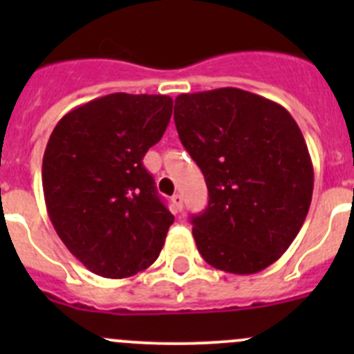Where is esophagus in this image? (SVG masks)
I'll use <instances>...</instances> for the list:
<instances>
[{
  "mask_svg": "<svg viewBox=\"0 0 354 354\" xmlns=\"http://www.w3.org/2000/svg\"><path fill=\"white\" fill-rule=\"evenodd\" d=\"M171 205H173L174 212H181V210H183V197H181L180 194L173 195V197H171Z\"/></svg>",
  "mask_w": 354,
  "mask_h": 354,
  "instance_id": "obj_1",
  "label": "esophagus"
}]
</instances>
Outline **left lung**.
Segmentation results:
<instances>
[{
  "label": "left lung",
  "instance_id": "1",
  "mask_svg": "<svg viewBox=\"0 0 354 354\" xmlns=\"http://www.w3.org/2000/svg\"><path fill=\"white\" fill-rule=\"evenodd\" d=\"M174 102L180 140L209 190L205 210L190 217L200 255L224 272H260L289 248L312 202L301 130L283 106L241 88Z\"/></svg>",
  "mask_w": 354,
  "mask_h": 354
}]
</instances>
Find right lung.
Listing matches in <instances>:
<instances>
[{"label":"right lung","mask_w":354,"mask_h":354,"mask_svg":"<svg viewBox=\"0 0 354 354\" xmlns=\"http://www.w3.org/2000/svg\"><path fill=\"white\" fill-rule=\"evenodd\" d=\"M173 114L167 95H104L66 113L42 159L49 219L91 272L123 279L156 262L174 216L144 156Z\"/></svg>","instance_id":"obj_1"}]
</instances>
